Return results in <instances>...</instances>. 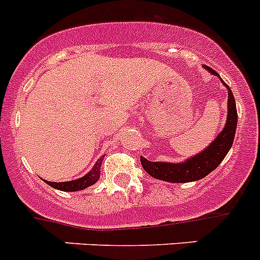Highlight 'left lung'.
<instances>
[{
	"label": "left lung",
	"instance_id": "8db88e82",
	"mask_svg": "<svg viewBox=\"0 0 260 260\" xmlns=\"http://www.w3.org/2000/svg\"><path fill=\"white\" fill-rule=\"evenodd\" d=\"M204 69H207L211 74L218 77V74L209 67L204 65ZM221 82L224 83L228 90V115L225 127L218 133L217 137L203 152L187 158L186 161L177 162V164H174V162H152L146 159L145 157H140L144 170L149 175H152L155 179L170 182V183L195 182V180L207 177L224 161L225 155L228 154L233 145L238 120H237V106L233 92L224 81L221 80Z\"/></svg>",
	"mask_w": 260,
	"mask_h": 260
}]
</instances>
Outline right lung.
<instances>
[{
  "mask_svg": "<svg viewBox=\"0 0 260 260\" xmlns=\"http://www.w3.org/2000/svg\"><path fill=\"white\" fill-rule=\"evenodd\" d=\"M103 155L101 157V159L95 162V165L92 166L91 170L87 174H85L82 178L80 179L69 180V182H48V180H44L47 184H49L51 187L56 189H60V191H67V192H73V191H81V189H85L87 187L92 186L98 182L99 177H101V165L103 162Z\"/></svg>",
  "mask_w": 260,
  "mask_h": 260,
  "instance_id": "obj_1",
  "label": "right lung"
}]
</instances>
